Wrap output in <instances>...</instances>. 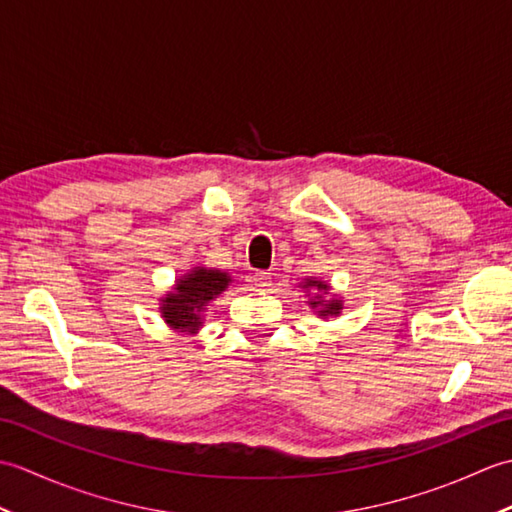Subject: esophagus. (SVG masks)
<instances>
[{
	"mask_svg": "<svg viewBox=\"0 0 512 512\" xmlns=\"http://www.w3.org/2000/svg\"><path fill=\"white\" fill-rule=\"evenodd\" d=\"M253 286L257 290H264L266 286H270V273H266V270H257L253 275Z\"/></svg>",
	"mask_w": 512,
	"mask_h": 512,
	"instance_id": "1",
	"label": "esophagus"
}]
</instances>
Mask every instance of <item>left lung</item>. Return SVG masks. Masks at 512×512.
<instances>
[{
  "label": "left lung",
  "mask_w": 512,
  "mask_h": 512,
  "mask_svg": "<svg viewBox=\"0 0 512 512\" xmlns=\"http://www.w3.org/2000/svg\"><path fill=\"white\" fill-rule=\"evenodd\" d=\"M306 290H319V292H325L328 295L330 286L325 284V281H319V279H306L303 281V286ZM319 292H314V297L310 299V306L317 310L319 317L328 319V317H339L341 310H343V301L339 297H332V299H323V295H319Z\"/></svg>",
  "instance_id": "1"
}]
</instances>
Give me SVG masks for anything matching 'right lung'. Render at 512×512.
Returning <instances> with one entry per match:
<instances>
[{
  "mask_svg": "<svg viewBox=\"0 0 512 512\" xmlns=\"http://www.w3.org/2000/svg\"><path fill=\"white\" fill-rule=\"evenodd\" d=\"M231 284V275L213 268H193L182 275L167 297H162V319L176 332L195 334L202 328L206 306Z\"/></svg>",
  "mask_w": 512,
  "mask_h": 512,
  "instance_id": "right-lung-1",
  "label": "right lung"
}]
</instances>
